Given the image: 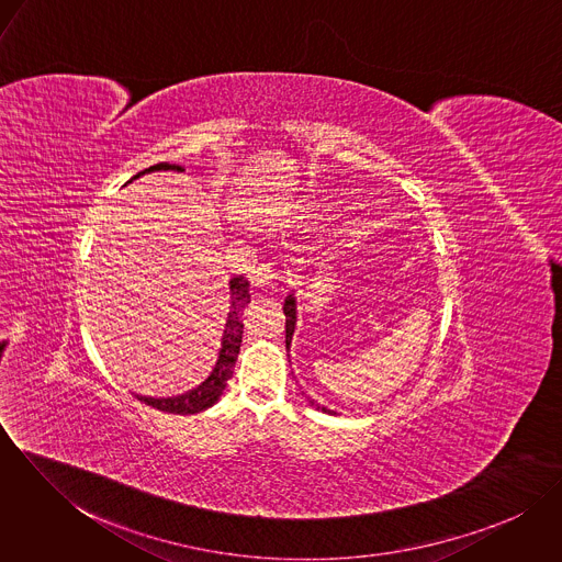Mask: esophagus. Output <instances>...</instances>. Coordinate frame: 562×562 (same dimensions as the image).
Instances as JSON below:
<instances>
[{
    "label": "esophagus",
    "instance_id": "1",
    "mask_svg": "<svg viewBox=\"0 0 562 562\" xmlns=\"http://www.w3.org/2000/svg\"><path fill=\"white\" fill-rule=\"evenodd\" d=\"M279 281V272L272 268V263H259L252 270V283L255 285H274Z\"/></svg>",
    "mask_w": 562,
    "mask_h": 562
}]
</instances>
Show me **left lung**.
Listing matches in <instances>:
<instances>
[{"label": "left lung", "mask_w": 562, "mask_h": 562, "mask_svg": "<svg viewBox=\"0 0 562 562\" xmlns=\"http://www.w3.org/2000/svg\"><path fill=\"white\" fill-rule=\"evenodd\" d=\"M283 314H285V350L290 352L292 335H294V328H296V299H294V294H290V296L285 299V303H283ZM288 357H290V355H288ZM310 404L316 406L318 411H324V413H333L330 408L321 406L318 402L310 401Z\"/></svg>", "instance_id": "1"}]
</instances>
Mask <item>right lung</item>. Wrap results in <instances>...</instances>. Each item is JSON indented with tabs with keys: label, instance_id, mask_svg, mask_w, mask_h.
I'll return each mask as SVG.
<instances>
[{
	"label": "right lung",
	"instance_id": "obj_1",
	"mask_svg": "<svg viewBox=\"0 0 562 562\" xmlns=\"http://www.w3.org/2000/svg\"><path fill=\"white\" fill-rule=\"evenodd\" d=\"M154 170H177L181 172L183 168L179 164H166L160 161L156 166H149L145 170H140L138 175H134L127 183H132L134 179H138L145 172H154ZM229 294H232V303H229V314L225 322V330H223V339H221V350H218V359L214 370L210 372V376L196 385L194 390L181 394V396H172V398H151V396H138L136 398L154 408H160L166 413H177V415H192V413H201L205 408H210L212 404H216L218 398L223 396L227 381L234 376V366L240 352L241 333H244V307L250 303V294H248V281L244 277H234L229 281Z\"/></svg>",
	"mask_w": 562,
	"mask_h": 562
}]
</instances>
